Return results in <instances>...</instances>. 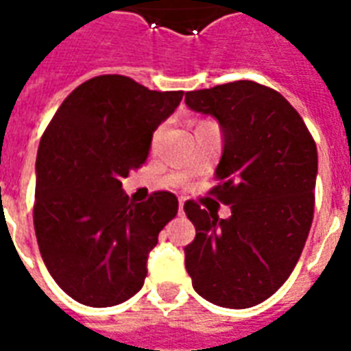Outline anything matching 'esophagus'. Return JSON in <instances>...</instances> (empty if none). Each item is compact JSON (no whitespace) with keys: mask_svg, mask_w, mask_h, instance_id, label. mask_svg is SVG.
<instances>
[{"mask_svg":"<svg viewBox=\"0 0 351 351\" xmlns=\"http://www.w3.org/2000/svg\"><path fill=\"white\" fill-rule=\"evenodd\" d=\"M178 214H184V201H182V199L178 201Z\"/></svg>","mask_w":351,"mask_h":351,"instance_id":"esophagus-1","label":"esophagus"}]
</instances>
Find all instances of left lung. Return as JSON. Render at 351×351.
Returning <instances> with one entry per match:
<instances>
[{
	"label": "left lung",
	"mask_w": 351,
	"mask_h": 351,
	"mask_svg": "<svg viewBox=\"0 0 351 351\" xmlns=\"http://www.w3.org/2000/svg\"><path fill=\"white\" fill-rule=\"evenodd\" d=\"M186 105L220 123L223 150L210 193L231 205L228 220L193 201L184 205L195 226L186 271L208 302L250 308L301 258L314 216L316 143L284 95L252 80L188 92Z\"/></svg>",
	"instance_id": "8db88e82"
}]
</instances>
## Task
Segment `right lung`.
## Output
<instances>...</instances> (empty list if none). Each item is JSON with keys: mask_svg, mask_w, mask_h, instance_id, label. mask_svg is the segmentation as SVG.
<instances>
[{"mask_svg": "<svg viewBox=\"0 0 351 351\" xmlns=\"http://www.w3.org/2000/svg\"><path fill=\"white\" fill-rule=\"evenodd\" d=\"M184 92H154L122 75L75 88L43 135L34 226L56 284L86 306H114L143 287L148 254L178 213L171 191L133 203L122 178L148 158L154 131Z\"/></svg>", "mask_w": 351, "mask_h": 351, "instance_id": "add662e5", "label": "right lung"}]
</instances>
